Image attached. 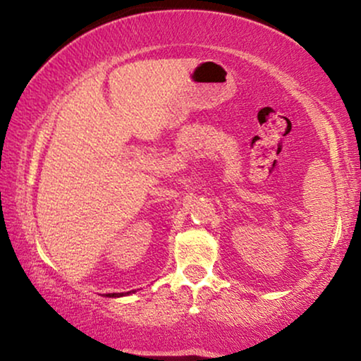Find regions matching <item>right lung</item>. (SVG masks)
Returning a JSON list of instances; mask_svg holds the SVG:
<instances>
[{
	"label": "right lung",
	"mask_w": 361,
	"mask_h": 361,
	"mask_svg": "<svg viewBox=\"0 0 361 361\" xmlns=\"http://www.w3.org/2000/svg\"><path fill=\"white\" fill-rule=\"evenodd\" d=\"M128 294H130V293H128ZM106 295H108V298H118V295H123V293H120V294L113 293V294H106Z\"/></svg>",
	"instance_id": "obj_1"
}]
</instances>
